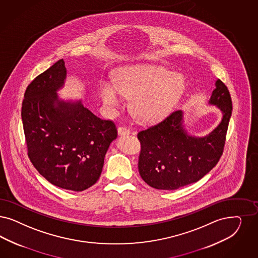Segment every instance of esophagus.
I'll return each mask as SVG.
<instances>
[{"label": "esophagus", "mask_w": 258, "mask_h": 258, "mask_svg": "<svg viewBox=\"0 0 258 258\" xmlns=\"http://www.w3.org/2000/svg\"><path fill=\"white\" fill-rule=\"evenodd\" d=\"M130 134H131V132L126 126H119L118 127V134L119 135H127Z\"/></svg>", "instance_id": "1"}]
</instances>
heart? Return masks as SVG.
<instances>
[{"instance_id": "heart-1", "label": "heart", "mask_w": 258, "mask_h": 258, "mask_svg": "<svg viewBox=\"0 0 258 258\" xmlns=\"http://www.w3.org/2000/svg\"><path fill=\"white\" fill-rule=\"evenodd\" d=\"M185 82L181 75L153 66L125 67L116 73L114 84L102 81L98 94L104 103L115 107L120 94L132 97L131 109L142 120L164 113L181 95Z\"/></svg>"}]
</instances>
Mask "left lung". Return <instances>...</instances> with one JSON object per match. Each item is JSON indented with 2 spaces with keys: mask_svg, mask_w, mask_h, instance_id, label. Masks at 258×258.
<instances>
[{
  "mask_svg": "<svg viewBox=\"0 0 258 258\" xmlns=\"http://www.w3.org/2000/svg\"><path fill=\"white\" fill-rule=\"evenodd\" d=\"M215 86L210 103L219 107L224 115L219 125L206 137L187 135L181 125V110L172 111L159 123L137 134L141 145L139 173L151 187L169 190L197 182L221 158L232 102L222 81L218 79Z\"/></svg>",
  "mask_w": 258,
  "mask_h": 258,
  "instance_id": "left-lung-1",
  "label": "left lung"
}]
</instances>
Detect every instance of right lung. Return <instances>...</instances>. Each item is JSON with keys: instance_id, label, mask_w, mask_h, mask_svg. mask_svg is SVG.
<instances>
[{"instance_id": "add662e5", "label": "right lung", "mask_w": 258, "mask_h": 258, "mask_svg": "<svg viewBox=\"0 0 258 258\" xmlns=\"http://www.w3.org/2000/svg\"><path fill=\"white\" fill-rule=\"evenodd\" d=\"M66 74L61 59L27 86L22 120L27 155L39 173L57 187L82 191L97 182L117 128L80 102L58 100Z\"/></svg>"}]
</instances>
